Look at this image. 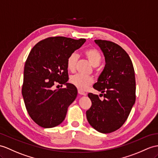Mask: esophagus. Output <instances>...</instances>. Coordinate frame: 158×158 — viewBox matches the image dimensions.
<instances>
[{
	"label": "esophagus",
	"mask_w": 158,
	"mask_h": 158,
	"mask_svg": "<svg viewBox=\"0 0 158 158\" xmlns=\"http://www.w3.org/2000/svg\"><path fill=\"white\" fill-rule=\"evenodd\" d=\"M78 93H79L80 94H81V95H84V96H86V92H84V91H82V90H80V89H78Z\"/></svg>",
	"instance_id": "esophagus-1"
}]
</instances>
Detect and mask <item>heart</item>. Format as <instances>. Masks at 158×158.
I'll use <instances>...</instances> for the list:
<instances>
[{
    "label": "heart",
    "instance_id": "1",
    "mask_svg": "<svg viewBox=\"0 0 158 158\" xmlns=\"http://www.w3.org/2000/svg\"><path fill=\"white\" fill-rule=\"evenodd\" d=\"M84 55L92 66L97 67L101 62L102 56L97 49L87 48L84 51ZM78 59V56L76 53H72L68 56L66 61L67 69L70 72H74ZM94 80L90 76H86L81 74H76L70 78V82L80 90H84L93 83Z\"/></svg>",
    "mask_w": 158,
    "mask_h": 158
}]
</instances>
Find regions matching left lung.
Listing matches in <instances>:
<instances>
[{
	"mask_svg": "<svg viewBox=\"0 0 158 158\" xmlns=\"http://www.w3.org/2000/svg\"><path fill=\"white\" fill-rule=\"evenodd\" d=\"M105 57V66L93 88L104 100L88 93L92 102L86 111L90 125L102 133L118 129L127 119L135 102V77L132 61L125 50L114 42L96 40Z\"/></svg>",
	"mask_w": 158,
	"mask_h": 158,
	"instance_id": "left-lung-1",
	"label": "left lung"
}]
</instances>
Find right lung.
Instances as JSON below:
<instances>
[{"label": "right lung", "instance_id": "right-lung-1", "mask_svg": "<svg viewBox=\"0 0 158 158\" xmlns=\"http://www.w3.org/2000/svg\"><path fill=\"white\" fill-rule=\"evenodd\" d=\"M85 41L51 37L38 42L31 50L25 64L22 95L30 117L41 127L52 128L61 123L68 106L76 99L77 88L67 83L66 61ZM57 83L67 87L53 90Z\"/></svg>", "mask_w": 158, "mask_h": 158}]
</instances>
